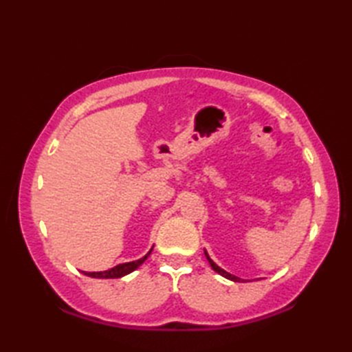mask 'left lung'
<instances>
[{"label": "left lung", "instance_id": "8db88e82", "mask_svg": "<svg viewBox=\"0 0 352 352\" xmlns=\"http://www.w3.org/2000/svg\"><path fill=\"white\" fill-rule=\"evenodd\" d=\"M204 254H206V257H207V260H208V263H210V266L213 267V271L214 272H218V274H221L222 276H226V278H228V280H231V281H241V278H239V276H236V275H231V274H228L227 271H223V269H221L218 265L214 263V261L208 257V254L204 251Z\"/></svg>", "mask_w": 352, "mask_h": 352}]
</instances>
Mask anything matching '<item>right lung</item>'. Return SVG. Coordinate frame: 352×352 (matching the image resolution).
I'll use <instances>...</instances> for the list:
<instances>
[{"label": "right lung", "mask_w": 352, "mask_h": 352, "mask_svg": "<svg viewBox=\"0 0 352 352\" xmlns=\"http://www.w3.org/2000/svg\"><path fill=\"white\" fill-rule=\"evenodd\" d=\"M151 251H153V248H151ZM151 251H149L145 257H142L136 261H129V263L118 265V266L107 269V271H102V272H83V274L87 275V276H92V278H121V276L130 274L133 271H136V269L148 258V256L151 254Z\"/></svg>", "instance_id": "add662e5"}]
</instances>
